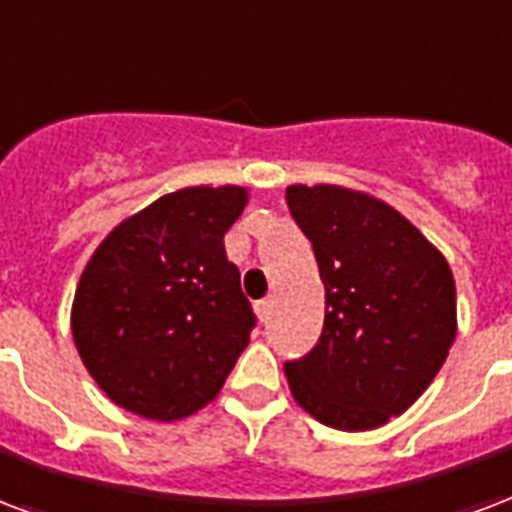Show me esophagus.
I'll list each match as a JSON object with an SVG mask.
<instances>
[{
  "mask_svg": "<svg viewBox=\"0 0 512 512\" xmlns=\"http://www.w3.org/2000/svg\"><path fill=\"white\" fill-rule=\"evenodd\" d=\"M271 309H274V301H271V298H263V301H257V304H255L257 320H260V323H268V317H271Z\"/></svg>",
  "mask_w": 512,
  "mask_h": 512,
  "instance_id": "esophagus-1",
  "label": "esophagus"
}]
</instances>
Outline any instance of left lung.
<instances>
[{"instance_id": "obj_1", "label": "left lung", "mask_w": 512, "mask_h": 512, "mask_svg": "<svg viewBox=\"0 0 512 512\" xmlns=\"http://www.w3.org/2000/svg\"><path fill=\"white\" fill-rule=\"evenodd\" d=\"M285 198L325 285L320 342L285 363L290 393L331 429H377L418 401L456 339L448 260L366 192L293 184Z\"/></svg>"}]
</instances>
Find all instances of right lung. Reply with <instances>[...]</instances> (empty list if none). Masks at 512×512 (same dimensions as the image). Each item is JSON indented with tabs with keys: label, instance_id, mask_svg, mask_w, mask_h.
Listing matches in <instances>:
<instances>
[{
	"label": "right lung",
	"instance_id": "1",
	"mask_svg": "<svg viewBox=\"0 0 512 512\" xmlns=\"http://www.w3.org/2000/svg\"><path fill=\"white\" fill-rule=\"evenodd\" d=\"M246 200L233 184L179 189L94 249L70 325L83 366L113 404L168 423L217 399L255 328L225 252Z\"/></svg>",
	"mask_w": 512,
	"mask_h": 512
}]
</instances>
